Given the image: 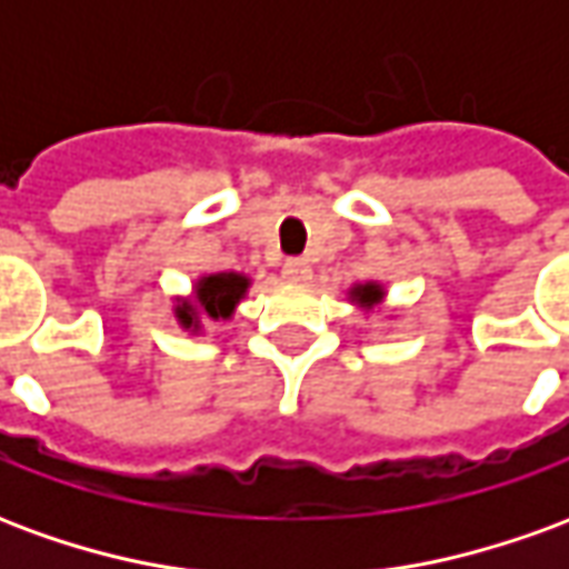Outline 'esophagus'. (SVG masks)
I'll use <instances>...</instances> for the list:
<instances>
[{
	"label": "esophagus",
	"instance_id": "34e87169",
	"mask_svg": "<svg viewBox=\"0 0 569 569\" xmlns=\"http://www.w3.org/2000/svg\"><path fill=\"white\" fill-rule=\"evenodd\" d=\"M313 271H310V264L305 259H289L283 264V280L292 286H308Z\"/></svg>",
	"mask_w": 569,
	"mask_h": 569
}]
</instances>
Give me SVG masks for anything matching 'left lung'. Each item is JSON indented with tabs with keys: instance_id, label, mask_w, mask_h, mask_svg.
I'll use <instances>...</instances> for the list:
<instances>
[{
	"instance_id": "left-lung-1",
	"label": "left lung",
	"mask_w": 569,
	"mask_h": 569,
	"mask_svg": "<svg viewBox=\"0 0 569 569\" xmlns=\"http://www.w3.org/2000/svg\"><path fill=\"white\" fill-rule=\"evenodd\" d=\"M347 301L359 308L362 313H387V320H393V310H383L387 305V286L378 283V280H366V283H353L347 289Z\"/></svg>"
}]
</instances>
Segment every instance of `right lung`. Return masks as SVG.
<instances>
[{"instance_id": "add662e5", "label": "right lung", "mask_w": 569, "mask_h": 569, "mask_svg": "<svg viewBox=\"0 0 569 569\" xmlns=\"http://www.w3.org/2000/svg\"><path fill=\"white\" fill-rule=\"evenodd\" d=\"M252 277L240 271L200 273L188 296L173 298V320L188 335H203L210 322H228L247 298Z\"/></svg>"}]
</instances>
